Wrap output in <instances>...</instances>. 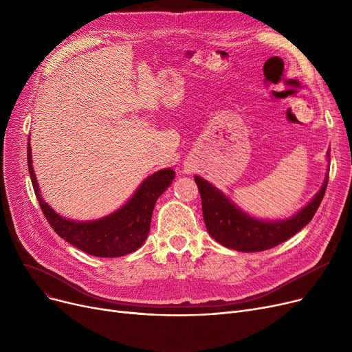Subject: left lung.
<instances>
[{"mask_svg": "<svg viewBox=\"0 0 352 352\" xmlns=\"http://www.w3.org/2000/svg\"><path fill=\"white\" fill-rule=\"evenodd\" d=\"M329 157V151L327 153ZM201 194L202 215L210 235L227 248L258 252L274 248L302 230L316 215L325 195L328 178L308 206L285 219L267 221L248 215L211 182L195 177Z\"/></svg>", "mask_w": 352, "mask_h": 352, "instance_id": "left-lung-1", "label": "left lung"}]
</instances>
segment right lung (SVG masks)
I'll list each match as a JSON object with an SVG mask.
<instances>
[{
  "mask_svg": "<svg viewBox=\"0 0 352 352\" xmlns=\"http://www.w3.org/2000/svg\"><path fill=\"white\" fill-rule=\"evenodd\" d=\"M27 161L34 192L51 228L67 243L94 256L114 258L138 250L150 232L151 217L158 197L170 187L175 171L165 168L142 181L134 195L116 212L92 221L69 219L54 211L43 198L31 164V148Z\"/></svg>",
  "mask_w": 352,
  "mask_h": 352,
  "instance_id": "1",
  "label": "right lung"
}]
</instances>
